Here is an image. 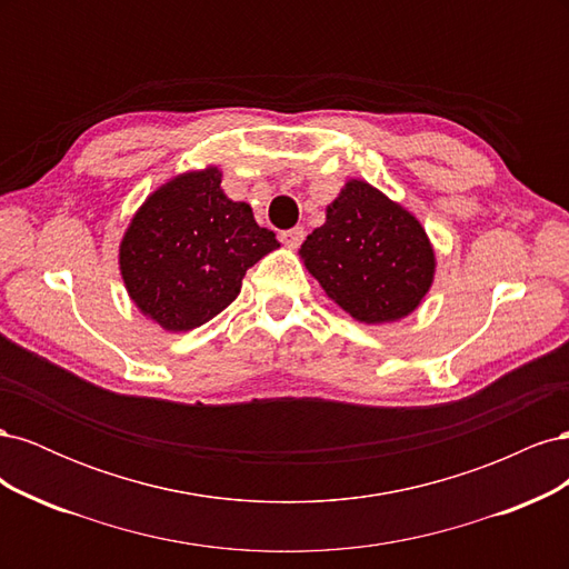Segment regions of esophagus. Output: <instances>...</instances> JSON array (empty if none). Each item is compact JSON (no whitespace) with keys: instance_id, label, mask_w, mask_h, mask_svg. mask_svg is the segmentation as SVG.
Masks as SVG:
<instances>
[{"instance_id":"obj_1","label":"esophagus","mask_w":569,"mask_h":569,"mask_svg":"<svg viewBox=\"0 0 569 569\" xmlns=\"http://www.w3.org/2000/svg\"><path fill=\"white\" fill-rule=\"evenodd\" d=\"M280 242L289 249H297L303 242V228H291V230L280 232Z\"/></svg>"}]
</instances>
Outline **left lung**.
Segmentation results:
<instances>
[{
  "label": "left lung",
  "instance_id": "1",
  "mask_svg": "<svg viewBox=\"0 0 569 569\" xmlns=\"http://www.w3.org/2000/svg\"><path fill=\"white\" fill-rule=\"evenodd\" d=\"M299 256L325 295L366 325L410 316L437 270L420 220L366 180L343 184Z\"/></svg>",
  "mask_w": 569,
  "mask_h": 569
}]
</instances>
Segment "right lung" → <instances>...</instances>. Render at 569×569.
Returning <instances> with one entry per match:
<instances>
[{"instance_id":"right-lung-1","label":"right lung","mask_w":569,"mask_h":569,"mask_svg":"<svg viewBox=\"0 0 569 569\" xmlns=\"http://www.w3.org/2000/svg\"><path fill=\"white\" fill-rule=\"evenodd\" d=\"M216 166L189 170L151 192L120 239L130 299L168 332L209 322L237 299L247 270L280 247L251 206L220 189Z\"/></svg>"}]
</instances>
